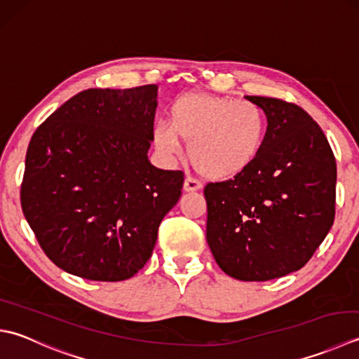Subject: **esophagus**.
<instances>
[{
    "label": "esophagus",
    "instance_id": "34e87169",
    "mask_svg": "<svg viewBox=\"0 0 359 359\" xmlns=\"http://www.w3.org/2000/svg\"><path fill=\"white\" fill-rule=\"evenodd\" d=\"M202 185L199 184L198 180L193 179V177H185V182H184V189L187 193H193V191H198V189H201Z\"/></svg>",
    "mask_w": 359,
    "mask_h": 359
}]
</instances>
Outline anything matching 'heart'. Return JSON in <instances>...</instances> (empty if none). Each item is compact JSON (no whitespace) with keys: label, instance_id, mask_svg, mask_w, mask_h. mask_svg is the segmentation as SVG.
Segmentation results:
<instances>
[{"label":"heart","instance_id":"1","mask_svg":"<svg viewBox=\"0 0 359 359\" xmlns=\"http://www.w3.org/2000/svg\"><path fill=\"white\" fill-rule=\"evenodd\" d=\"M268 121L249 101L210 93H187L168 110V123L156 124L152 142L168 160L180 156L188 142V158L208 179H231L258 160L266 142Z\"/></svg>","mask_w":359,"mask_h":359}]
</instances>
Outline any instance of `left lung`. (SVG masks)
<instances>
[{
  "mask_svg": "<svg viewBox=\"0 0 359 359\" xmlns=\"http://www.w3.org/2000/svg\"><path fill=\"white\" fill-rule=\"evenodd\" d=\"M245 100L268 118L266 142L248 171L203 188L207 243L227 276L266 282L304 268L325 240L334 221L336 160L299 105Z\"/></svg>",
  "mask_w": 359,
  "mask_h": 359,
  "instance_id": "1",
  "label": "left lung"
}]
</instances>
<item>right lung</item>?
<instances>
[{
  "instance_id": "add662e5",
  "label": "right lung",
  "mask_w": 359,
  "mask_h": 359,
  "mask_svg": "<svg viewBox=\"0 0 359 359\" xmlns=\"http://www.w3.org/2000/svg\"><path fill=\"white\" fill-rule=\"evenodd\" d=\"M157 86L88 88L41 123L20 201L46 257L68 273L121 282L151 258L184 172L152 166Z\"/></svg>"
}]
</instances>
